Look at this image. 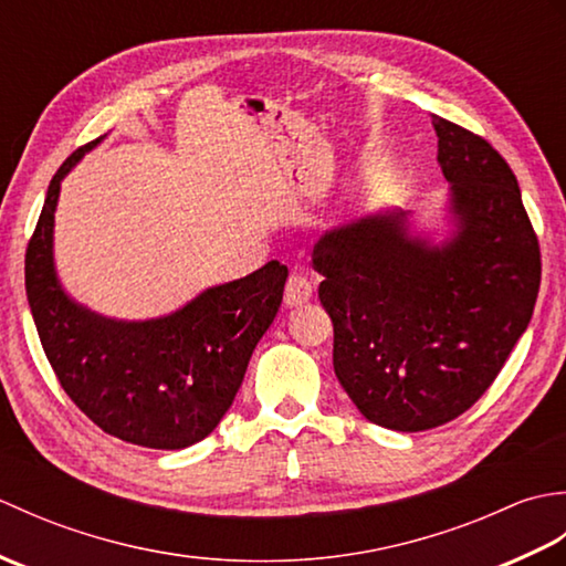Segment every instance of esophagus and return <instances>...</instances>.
Returning a JSON list of instances; mask_svg holds the SVG:
<instances>
[{
  "mask_svg": "<svg viewBox=\"0 0 566 566\" xmlns=\"http://www.w3.org/2000/svg\"><path fill=\"white\" fill-rule=\"evenodd\" d=\"M311 294H314V284H311L308 276L302 272H292L290 280H286V286H284V304L302 306L308 302Z\"/></svg>",
  "mask_w": 566,
  "mask_h": 566,
  "instance_id": "34e87169",
  "label": "esophagus"
}]
</instances>
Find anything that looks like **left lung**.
<instances>
[{"label": "left lung", "instance_id": "1", "mask_svg": "<svg viewBox=\"0 0 566 566\" xmlns=\"http://www.w3.org/2000/svg\"><path fill=\"white\" fill-rule=\"evenodd\" d=\"M448 233L403 211L328 228L311 250L335 377L357 411L418 432L464 413L533 318L539 248L518 179L484 138L432 114Z\"/></svg>", "mask_w": 566, "mask_h": 566}]
</instances>
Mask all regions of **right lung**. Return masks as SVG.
<instances>
[{
  "label": "right lung",
  "instance_id": "right-lung-1",
  "mask_svg": "<svg viewBox=\"0 0 566 566\" xmlns=\"http://www.w3.org/2000/svg\"><path fill=\"white\" fill-rule=\"evenodd\" d=\"M97 143L72 153L48 187L27 250L31 316L60 387L84 416L140 448L182 450L213 432L231 408L290 272L272 260L146 321L112 318L75 302L55 270V209L63 179Z\"/></svg>",
  "mask_w": 566,
  "mask_h": 566
}]
</instances>
